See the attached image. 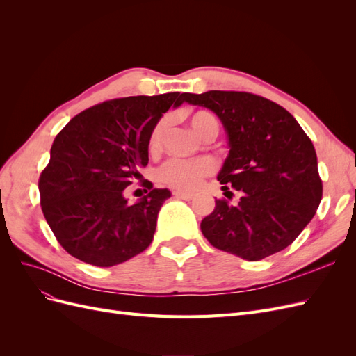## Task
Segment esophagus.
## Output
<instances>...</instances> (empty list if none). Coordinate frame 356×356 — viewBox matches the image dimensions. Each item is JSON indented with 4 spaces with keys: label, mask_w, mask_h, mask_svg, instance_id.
<instances>
[{
    "label": "esophagus",
    "mask_w": 356,
    "mask_h": 356,
    "mask_svg": "<svg viewBox=\"0 0 356 356\" xmlns=\"http://www.w3.org/2000/svg\"><path fill=\"white\" fill-rule=\"evenodd\" d=\"M174 197L184 199V200H191L193 197H195V195H193V193H186V191H181V190H175L174 191Z\"/></svg>",
    "instance_id": "1"
}]
</instances>
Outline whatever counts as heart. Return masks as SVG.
Wrapping results in <instances>:
<instances>
[{"instance_id":"heart-1","label":"heart","mask_w":356,"mask_h":356,"mask_svg":"<svg viewBox=\"0 0 356 356\" xmlns=\"http://www.w3.org/2000/svg\"><path fill=\"white\" fill-rule=\"evenodd\" d=\"M193 131L199 136L204 138L208 135L218 134V122L211 113L208 111H195L186 115ZM168 122L166 118H161L157 124L153 127L149 134V149L156 152L161 144V138L166 131ZM213 169L212 161L208 159H197V160H170L160 170V179L165 184L178 188V190H195L199 187L203 177L211 174Z\"/></svg>"}]
</instances>
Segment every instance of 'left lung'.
Instances as JSON below:
<instances>
[{
	"mask_svg": "<svg viewBox=\"0 0 356 356\" xmlns=\"http://www.w3.org/2000/svg\"><path fill=\"white\" fill-rule=\"evenodd\" d=\"M184 101L218 115L229 156L218 174L236 204L215 200L200 222L217 250L258 261L285 250L314 218L322 199L315 147L281 105L248 92L184 93ZM225 195V193H224Z\"/></svg>",
	"mask_w": 356,
	"mask_h": 356,
	"instance_id": "left-lung-1",
	"label": "left lung"
}]
</instances>
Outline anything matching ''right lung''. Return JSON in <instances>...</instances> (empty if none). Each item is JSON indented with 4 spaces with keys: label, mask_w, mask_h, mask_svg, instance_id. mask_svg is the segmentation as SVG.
<instances>
[{
    "label": "right lung",
    "mask_w": 356,
    "mask_h": 356,
    "mask_svg": "<svg viewBox=\"0 0 356 356\" xmlns=\"http://www.w3.org/2000/svg\"><path fill=\"white\" fill-rule=\"evenodd\" d=\"M184 93L129 96L105 101L71 118L53 141L41 172V209L63 250L79 260L111 267L145 251L157 213L170 197L153 188L129 203L124 188L141 179L153 127Z\"/></svg>",
    "instance_id": "right-lung-1"
}]
</instances>
